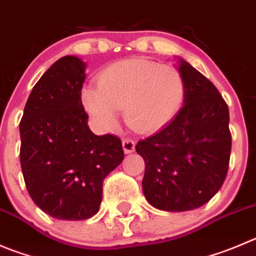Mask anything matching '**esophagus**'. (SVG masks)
Here are the masks:
<instances>
[{"label": "esophagus", "mask_w": 256, "mask_h": 256, "mask_svg": "<svg viewBox=\"0 0 256 256\" xmlns=\"http://www.w3.org/2000/svg\"><path fill=\"white\" fill-rule=\"evenodd\" d=\"M122 148L126 154H130V152H132L135 150V142L132 139H124Z\"/></svg>", "instance_id": "1"}]
</instances>
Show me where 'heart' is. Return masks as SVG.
<instances>
[{
  "mask_svg": "<svg viewBox=\"0 0 256 256\" xmlns=\"http://www.w3.org/2000/svg\"><path fill=\"white\" fill-rule=\"evenodd\" d=\"M184 98V80L176 66L134 58L106 66L98 76V88L86 86L82 102L104 130L117 124L124 108L132 130L152 132L166 125Z\"/></svg>",
  "mask_w": 256,
  "mask_h": 256,
  "instance_id": "obj_1",
  "label": "heart"
}]
</instances>
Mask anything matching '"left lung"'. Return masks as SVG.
<instances>
[{"instance_id":"obj_1","label":"left lung","mask_w":256,"mask_h":256,"mask_svg":"<svg viewBox=\"0 0 256 256\" xmlns=\"http://www.w3.org/2000/svg\"><path fill=\"white\" fill-rule=\"evenodd\" d=\"M179 63L184 104L163 128L136 145L145 162V198L169 212L207 204L225 182L231 152L228 104L204 74L187 62Z\"/></svg>"}]
</instances>
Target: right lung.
Returning a JSON list of instances; mask_svg holds the SVG:
<instances>
[{"label": "right lung", "mask_w": 256, "mask_h": 256, "mask_svg": "<svg viewBox=\"0 0 256 256\" xmlns=\"http://www.w3.org/2000/svg\"><path fill=\"white\" fill-rule=\"evenodd\" d=\"M86 63L66 56L38 80L20 121V162L31 200L54 218L96 214L104 180L124 160L117 136H97L82 104Z\"/></svg>", "instance_id": "add662e5"}]
</instances>
